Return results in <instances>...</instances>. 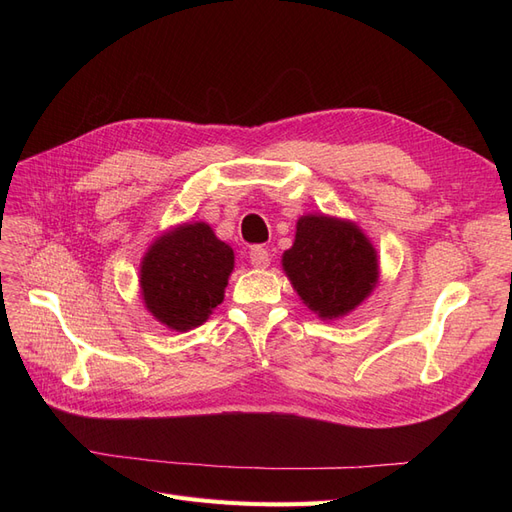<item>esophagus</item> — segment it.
Here are the masks:
<instances>
[{
	"label": "esophagus",
	"mask_w": 512,
	"mask_h": 512,
	"mask_svg": "<svg viewBox=\"0 0 512 512\" xmlns=\"http://www.w3.org/2000/svg\"><path fill=\"white\" fill-rule=\"evenodd\" d=\"M250 262L256 269H267L269 267V252L265 247H252L250 250Z\"/></svg>",
	"instance_id": "obj_1"
}]
</instances>
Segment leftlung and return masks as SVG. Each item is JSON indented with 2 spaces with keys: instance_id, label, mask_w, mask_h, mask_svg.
Instances as JSON below:
<instances>
[{
  "instance_id": "1",
  "label": "left lung",
  "mask_w": 512,
  "mask_h": 512,
  "mask_svg": "<svg viewBox=\"0 0 512 512\" xmlns=\"http://www.w3.org/2000/svg\"><path fill=\"white\" fill-rule=\"evenodd\" d=\"M282 269L320 320H339L374 292L380 260L356 222L307 213L297 220L294 243L282 254Z\"/></svg>"
}]
</instances>
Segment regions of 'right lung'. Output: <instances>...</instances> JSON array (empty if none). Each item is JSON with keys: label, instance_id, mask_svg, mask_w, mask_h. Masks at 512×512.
<instances>
[{"label": "right lung", "instance_id": "obj_1", "mask_svg": "<svg viewBox=\"0 0 512 512\" xmlns=\"http://www.w3.org/2000/svg\"><path fill=\"white\" fill-rule=\"evenodd\" d=\"M235 252L205 222L177 224L153 239L138 284L147 312L170 331L200 327L224 301Z\"/></svg>", "mask_w": 512, "mask_h": 512}]
</instances>
